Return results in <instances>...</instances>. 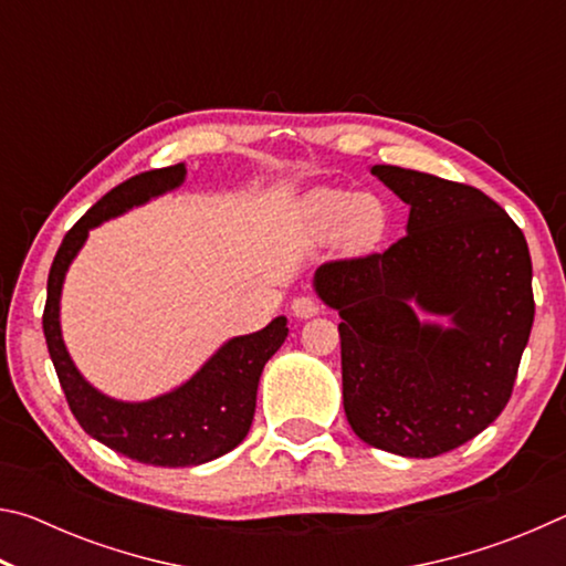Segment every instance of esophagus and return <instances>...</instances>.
<instances>
[{
    "mask_svg": "<svg viewBox=\"0 0 566 566\" xmlns=\"http://www.w3.org/2000/svg\"><path fill=\"white\" fill-rule=\"evenodd\" d=\"M292 314L296 319H312L319 314V304L312 296H296L292 302Z\"/></svg>",
    "mask_w": 566,
    "mask_h": 566,
    "instance_id": "obj_1",
    "label": "esophagus"
}]
</instances>
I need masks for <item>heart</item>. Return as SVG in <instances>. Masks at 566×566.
I'll use <instances>...</instances> for the list:
<instances>
[{"instance_id":"heart-1","label":"heart","mask_w":566,"mask_h":566,"mask_svg":"<svg viewBox=\"0 0 566 566\" xmlns=\"http://www.w3.org/2000/svg\"><path fill=\"white\" fill-rule=\"evenodd\" d=\"M304 214L319 237L339 234L349 249H367L385 234V205L371 195L317 189L306 199Z\"/></svg>"}]
</instances>
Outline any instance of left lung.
I'll use <instances>...</instances> for the list:
<instances>
[{"label":"left lung","instance_id":"1","mask_svg":"<svg viewBox=\"0 0 566 566\" xmlns=\"http://www.w3.org/2000/svg\"><path fill=\"white\" fill-rule=\"evenodd\" d=\"M409 207L385 254L322 264L339 312L344 415L361 442L429 459L484 432L512 397L534 322L522 229L474 187L369 167Z\"/></svg>","mask_w":566,"mask_h":566}]
</instances>
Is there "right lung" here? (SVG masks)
<instances>
[{
	"label": "right lung",
	"mask_w": 566,
	"mask_h": 566,
	"mask_svg": "<svg viewBox=\"0 0 566 566\" xmlns=\"http://www.w3.org/2000/svg\"><path fill=\"white\" fill-rule=\"evenodd\" d=\"M185 179L187 167L181 161L132 177L104 195L62 239L46 280L42 319L56 377L84 432L134 462L155 467H199L242 444L254 419L264 364L290 334L286 317H276L260 332L227 339L179 387L145 401L104 395L76 369L60 322L62 286L72 262L94 227L179 189Z\"/></svg>",
	"instance_id": "obj_1"
}]
</instances>
